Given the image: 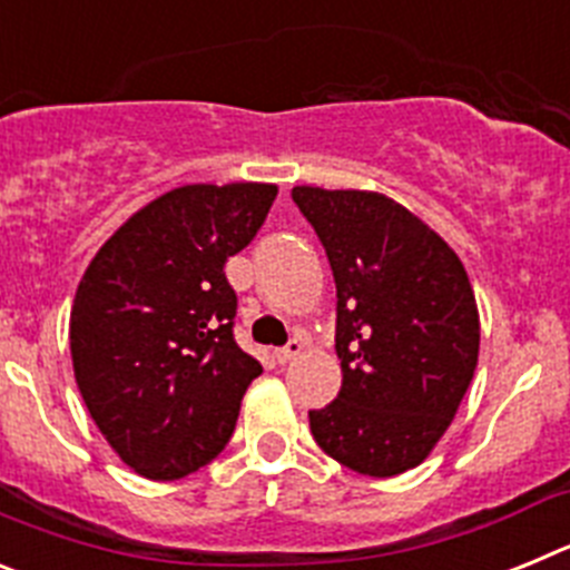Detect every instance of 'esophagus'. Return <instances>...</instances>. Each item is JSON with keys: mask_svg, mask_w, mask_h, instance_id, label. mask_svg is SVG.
<instances>
[{"mask_svg": "<svg viewBox=\"0 0 570 570\" xmlns=\"http://www.w3.org/2000/svg\"><path fill=\"white\" fill-rule=\"evenodd\" d=\"M299 351H302V342L299 340H291L285 347H276L274 360L279 362V365H285V362L296 360V356H299Z\"/></svg>", "mask_w": 570, "mask_h": 570, "instance_id": "esophagus-1", "label": "esophagus"}]
</instances>
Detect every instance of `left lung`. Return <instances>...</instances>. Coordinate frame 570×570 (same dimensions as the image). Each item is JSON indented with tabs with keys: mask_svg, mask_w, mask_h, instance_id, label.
Returning <instances> with one entry per match:
<instances>
[{
	"mask_svg": "<svg viewBox=\"0 0 570 570\" xmlns=\"http://www.w3.org/2000/svg\"><path fill=\"white\" fill-rule=\"evenodd\" d=\"M336 282L342 387L308 411L316 445L365 476H396L440 442L473 380L480 314L460 256L371 190H291Z\"/></svg>",
	"mask_w": 570,
	"mask_h": 570,
	"instance_id": "left-lung-1",
	"label": "left lung"
}]
</instances>
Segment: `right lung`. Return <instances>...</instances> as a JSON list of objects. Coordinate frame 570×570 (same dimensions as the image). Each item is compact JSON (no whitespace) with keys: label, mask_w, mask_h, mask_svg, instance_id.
Instances as JSON below:
<instances>
[{"label":"right lung","mask_w":570,"mask_h":570,"mask_svg":"<svg viewBox=\"0 0 570 570\" xmlns=\"http://www.w3.org/2000/svg\"><path fill=\"white\" fill-rule=\"evenodd\" d=\"M274 185H185L105 242L70 311V356L90 416L125 465L179 480L234 434L262 365L234 340L228 256L248 248Z\"/></svg>","instance_id":"obj_1"}]
</instances>
